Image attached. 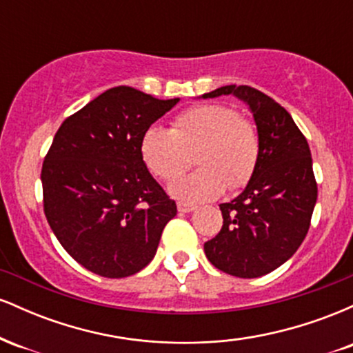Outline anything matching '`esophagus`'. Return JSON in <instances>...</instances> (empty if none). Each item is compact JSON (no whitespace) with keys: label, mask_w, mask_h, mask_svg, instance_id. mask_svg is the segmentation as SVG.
Segmentation results:
<instances>
[{"label":"esophagus","mask_w":353,"mask_h":353,"mask_svg":"<svg viewBox=\"0 0 353 353\" xmlns=\"http://www.w3.org/2000/svg\"><path fill=\"white\" fill-rule=\"evenodd\" d=\"M177 210H179V212H182V214L192 212V210H196V205L188 204V202H177Z\"/></svg>","instance_id":"esophagus-1"}]
</instances>
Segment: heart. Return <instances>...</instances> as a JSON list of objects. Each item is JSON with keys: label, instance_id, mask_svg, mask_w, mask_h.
Wrapping results in <instances>:
<instances>
[{"label": "heart", "instance_id": "1", "mask_svg": "<svg viewBox=\"0 0 353 353\" xmlns=\"http://www.w3.org/2000/svg\"><path fill=\"white\" fill-rule=\"evenodd\" d=\"M141 157L152 176L171 182L188 168L194 152V172L169 185L176 199L212 201L225 188L249 182L261 156V137L252 121L224 104H199L174 117L171 128L151 125L141 137Z\"/></svg>", "mask_w": 353, "mask_h": 353}]
</instances>
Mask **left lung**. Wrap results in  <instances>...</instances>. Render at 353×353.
Instances as JSON below:
<instances>
[{
    "label": "left lung",
    "instance_id": "8db88e82",
    "mask_svg": "<svg viewBox=\"0 0 353 353\" xmlns=\"http://www.w3.org/2000/svg\"><path fill=\"white\" fill-rule=\"evenodd\" d=\"M236 96L249 106L261 137V156L245 189L221 204L224 224L204 244L205 257L222 272L255 279L297 252L317 202L310 149L292 116L250 86H222L202 98Z\"/></svg>",
    "mask_w": 353,
    "mask_h": 353
}]
</instances>
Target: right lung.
Instances as JSON below:
<instances>
[{
	"mask_svg": "<svg viewBox=\"0 0 353 353\" xmlns=\"http://www.w3.org/2000/svg\"><path fill=\"white\" fill-rule=\"evenodd\" d=\"M179 98L108 89L61 124L43 163L44 214L84 269L109 279L144 269L177 214L141 157V137Z\"/></svg>",
	"mask_w": 353,
	"mask_h": 353,
	"instance_id": "obj_1",
	"label": "right lung"
}]
</instances>
